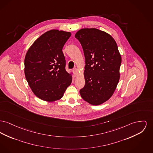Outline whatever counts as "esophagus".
<instances>
[{
	"mask_svg": "<svg viewBox=\"0 0 153 153\" xmlns=\"http://www.w3.org/2000/svg\"><path fill=\"white\" fill-rule=\"evenodd\" d=\"M73 72L74 73V75L76 76V75L77 74V69H74L73 70Z\"/></svg>",
	"mask_w": 153,
	"mask_h": 153,
	"instance_id": "34e87169",
	"label": "esophagus"
}]
</instances>
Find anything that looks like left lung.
Here are the masks:
<instances>
[{
  "instance_id": "1",
  "label": "left lung",
  "mask_w": 153,
  "mask_h": 153,
  "mask_svg": "<svg viewBox=\"0 0 153 153\" xmlns=\"http://www.w3.org/2000/svg\"><path fill=\"white\" fill-rule=\"evenodd\" d=\"M75 37L85 59L81 98L91 105H100L112 96L120 79L121 57L117 44L110 35L95 28L81 29Z\"/></svg>"
}]
</instances>
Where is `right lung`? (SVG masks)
<instances>
[{
    "instance_id": "add662e5",
    "label": "right lung",
    "mask_w": 153,
    "mask_h": 153,
    "mask_svg": "<svg viewBox=\"0 0 153 153\" xmlns=\"http://www.w3.org/2000/svg\"><path fill=\"white\" fill-rule=\"evenodd\" d=\"M70 32L51 30L40 36L25 58V75L29 87L39 98L53 102L61 99L72 82L66 72L63 45Z\"/></svg>"
}]
</instances>
